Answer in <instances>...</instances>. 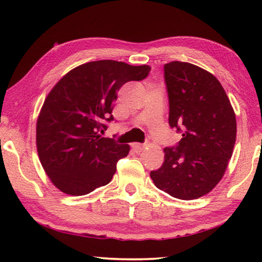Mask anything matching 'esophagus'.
Returning <instances> with one entry per match:
<instances>
[{"label":"esophagus","mask_w":262,"mask_h":262,"mask_svg":"<svg viewBox=\"0 0 262 262\" xmlns=\"http://www.w3.org/2000/svg\"><path fill=\"white\" fill-rule=\"evenodd\" d=\"M132 148H133V150H134V151L136 152V154H140V152H142L144 150V144H141V143H133L132 144Z\"/></svg>","instance_id":"34e87169"}]
</instances>
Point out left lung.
<instances>
[{"label": "left lung", "mask_w": 262, "mask_h": 262, "mask_svg": "<svg viewBox=\"0 0 262 262\" xmlns=\"http://www.w3.org/2000/svg\"><path fill=\"white\" fill-rule=\"evenodd\" d=\"M168 123L183 139L164 148V163L150 172L155 186L180 200L211 192L223 178L236 143V114L214 75L188 62L164 66Z\"/></svg>", "instance_id": "1"}]
</instances>
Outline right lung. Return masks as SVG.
Returning <instances> with one entry per match:
<instances>
[{
  "mask_svg": "<svg viewBox=\"0 0 262 262\" xmlns=\"http://www.w3.org/2000/svg\"><path fill=\"white\" fill-rule=\"evenodd\" d=\"M149 66L100 60L70 70L46 97L37 120L38 156L52 184L68 195H85L107 185L129 145L101 137L118 91L148 76Z\"/></svg>",
  "mask_w": 262,
  "mask_h": 262,
  "instance_id": "obj_1",
  "label": "right lung"
}]
</instances>
